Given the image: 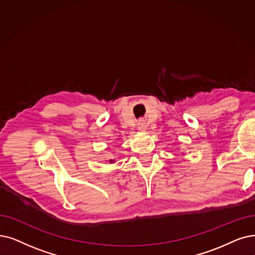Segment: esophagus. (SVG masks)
I'll list each match as a JSON object with an SVG mask.
<instances>
[{"label":"esophagus","instance_id":"obj_1","mask_svg":"<svg viewBox=\"0 0 255 255\" xmlns=\"http://www.w3.org/2000/svg\"><path fill=\"white\" fill-rule=\"evenodd\" d=\"M137 126H138V129H139V130H142V131L146 130L147 124H146V121H145L144 119H140V120H138V122H137Z\"/></svg>","mask_w":255,"mask_h":255}]
</instances>
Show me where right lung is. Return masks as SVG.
I'll use <instances>...</instances> for the list:
<instances>
[{
    "instance_id": "1",
    "label": "right lung",
    "mask_w": 255,
    "mask_h": 255,
    "mask_svg": "<svg viewBox=\"0 0 255 255\" xmlns=\"http://www.w3.org/2000/svg\"><path fill=\"white\" fill-rule=\"evenodd\" d=\"M110 162H113V160H110Z\"/></svg>"
}]
</instances>
